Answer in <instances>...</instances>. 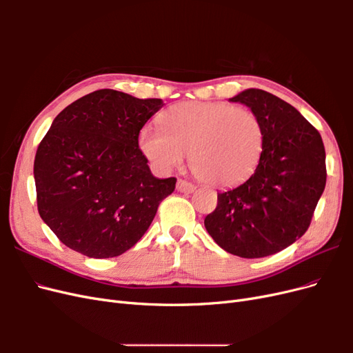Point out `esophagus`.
I'll use <instances>...</instances> for the list:
<instances>
[{"label":"esophagus","instance_id":"esophagus-1","mask_svg":"<svg viewBox=\"0 0 353 353\" xmlns=\"http://www.w3.org/2000/svg\"><path fill=\"white\" fill-rule=\"evenodd\" d=\"M176 190L179 191V193H187V194H190V193H193V191L196 190V187H194V184L188 183V181H185V179H178Z\"/></svg>","mask_w":353,"mask_h":353}]
</instances>
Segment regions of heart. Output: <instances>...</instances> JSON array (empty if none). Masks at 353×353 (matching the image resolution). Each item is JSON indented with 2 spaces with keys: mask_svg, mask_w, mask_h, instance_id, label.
Segmentation results:
<instances>
[{
  "mask_svg": "<svg viewBox=\"0 0 353 353\" xmlns=\"http://www.w3.org/2000/svg\"><path fill=\"white\" fill-rule=\"evenodd\" d=\"M159 123L160 130L143 128L138 145L162 172L178 168L190 152V165L199 178L212 185L234 187L249 179L262 159L263 126L248 108L184 101L166 109Z\"/></svg>",
  "mask_w": 353,
  "mask_h": 353,
  "instance_id": "obj_1",
  "label": "heart"
}]
</instances>
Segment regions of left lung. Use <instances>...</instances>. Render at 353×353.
<instances>
[{
	"label": "left lung",
	"mask_w": 353,
	"mask_h": 353,
	"mask_svg": "<svg viewBox=\"0 0 353 353\" xmlns=\"http://www.w3.org/2000/svg\"><path fill=\"white\" fill-rule=\"evenodd\" d=\"M259 117L265 144L254 174L218 193L205 227L218 245L245 259L280 252L311 225L325 188V148L315 128L292 104L250 88L230 99Z\"/></svg>",
	"instance_id": "8db88e82"
}]
</instances>
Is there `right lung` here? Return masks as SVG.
<instances>
[{"instance_id": "right-lung-1", "label": "right lung", "mask_w": 353, "mask_h": 353, "mask_svg": "<svg viewBox=\"0 0 353 353\" xmlns=\"http://www.w3.org/2000/svg\"><path fill=\"white\" fill-rule=\"evenodd\" d=\"M160 99L114 90L83 95L63 109L38 145V212L69 249L88 258L130 250L150 227L176 178L153 176L138 147Z\"/></svg>"}]
</instances>
